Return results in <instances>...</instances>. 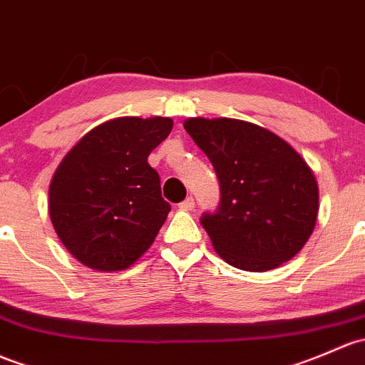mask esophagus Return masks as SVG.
Here are the masks:
<instances>
[{
	"label": "esophagus",
	"instance_id": "1",
	"mask_svg": "<svg viewBox=\"0 0 365 365\" xmlns=\"http://www.w3.org/2000/svg\"><path fill=\"white\" fill-rule=\"evenodd\" d=\"M178 208L183 210V212H190V210H194V197H192V195H189V197H187L185 201L180 202Z\"/></svg>",
	"mask_w": 365,
	"mask_h": 365
}]
</instances>
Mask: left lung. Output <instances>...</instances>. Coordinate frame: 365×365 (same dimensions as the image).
Returning a JSON list of instances; mask_svg holds the SVG:
<instances>
[{"label":"left lung","mask_w":365,"mask_h":365,"mask_svg":"<svg viewBox=\"0 0 365 365\" xmlns=\"http://www.w3.org/2000/svg\"><path fill=\"white\" fill-rule=\"evenodd\" d=\"M183 128L208 155L220 185L217 212L201 217L215 252L252 273L292 259L318 215V185L306 160L250 122L189 118Z\"/></svg>","instance_id":"obj_1"}]
</instances>
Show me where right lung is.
<instances>
[{"label": "right lung", "instance_id": "obj_1", "mask_svg": "<svg viewBox=\"0 0 365 365\" xmlns=\"http://www.w3.org/2000/svg\"><path fill=\"white\" fill-rule=\"evenodd\" d=\"M171 129V118H115L66 153L51 182L48 212L59 240L80 262L120 271L150 248L171 205L147 159Z\"/></svg>", "mask_w": 365, "mask_h": 365}]
</instances>
